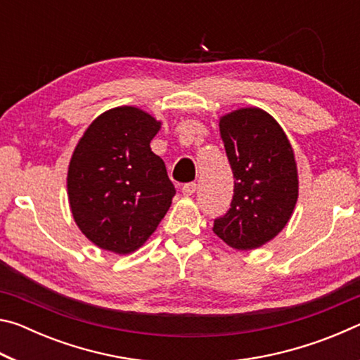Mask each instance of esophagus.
<instances>
[{
	"instance_id": "esophagus-1",
	"label": "esophagus",
	"mask_w": 360,
	"mask_h": 360,
	"mask_svg": "<svg viewBox=\"0 0 360 360\" xmlns=\"http://www.w3.org/2000/svg\"><path fill=\"white\" fill-rule=\"evenodd\" d=\"M195 191H197V182H187V184L182 186V193L187 195V197L193 195Z\"/></svg>"
}]
</instances>
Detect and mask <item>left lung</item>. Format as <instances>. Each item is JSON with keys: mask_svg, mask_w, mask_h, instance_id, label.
Wrapping results in <instances>:
<instances>
[{"mask_svg": "<svg viewBox=\"0 0 360 360\" xmlns=\"http://www.w3.org/2000/svg\"><path fill=\"white\" fill-rule=\"evenodd\" d=\"M235 187L229 211L212 231L229 246L248 251L284 229L298 197L290 143L278 122L257 108L238 109L219 122Z\"/></svg>", "mask_w": 360, "mask_h": 360, "instance_id": "obj_1", "label": "left lung"}]
</instances>
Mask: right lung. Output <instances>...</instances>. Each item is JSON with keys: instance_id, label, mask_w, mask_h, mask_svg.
<instances>
[{"instance_id": "right-lung-1", "label": "right lung", "mask_w": 360, "mask_h": 360, "mask_svg": "<svg viewBox=\"0 0 360 360\" xmlns=\"http://www.w3.org/2000/svg\"><path fill=\"white\" fill-rule=\"evenodd\" d=\"M158 129L141 109L122 106L96 117L76 146L70 206L82 233L101 249L135 251L172 206L176 188L149 146Z\"/></svg>"}]
</instances>
